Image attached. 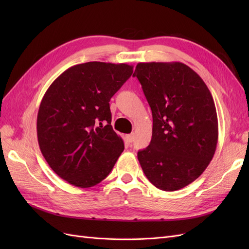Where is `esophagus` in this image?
<instances>
[{"label":"esophagus","instance_id":"34e87169","mask_svg":"<svg viewBox=\"0 0 249 249\" xmlns=\"http://www.w3.org/2000/svg\"><path fill=\"white\" fill-rule=\"evenodd\" d=\"M125 139H126V141L129 142V143H132V142L134 141V135H133V134L126 135V136H125Z\"/></svg>","mask_w":249,"mask_h":249}]
</instances>
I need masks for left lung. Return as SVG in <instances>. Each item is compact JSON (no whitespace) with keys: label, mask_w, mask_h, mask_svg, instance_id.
Segmentation results:
<instances>
[{"label":"left lung","mask_w":249,"mask_h":249,"mask_svg":"<svg viewBox=\"0 0 249 249\" xmlns=\"http://www.w3.org/2000/svg\"><path fill=\"white\" fill-rule=\"evenodd\" d=\"M133 77L153 114L152 140L137 155L141 168L158 189H182L206 170L215 154L218 119L212 94L180 62L138 63Z\"/></svg>","instance_id":"left-lung-1"}]
</instances>
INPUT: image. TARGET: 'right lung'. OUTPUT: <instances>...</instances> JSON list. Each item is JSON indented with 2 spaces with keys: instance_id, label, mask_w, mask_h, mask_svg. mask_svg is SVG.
<instances>
[{
  "instance_id": "right-lung-1",
  "label": "right lung",
  "mask_w": 249,
  "mask_h": 249,
  "mask_svg": "<svg viewBox=\"0 0 249 249\" xmlns=\"http://www.w3.org/2000/svg\"><path fill=\"white\" fill-rule=\"evenodd\" d=\"M133 73L125 63L73 65L52 83L37 114V138L56 175L79 188L108 177L124 152L109 102Z\"/></svg>"
}]
</instances>
